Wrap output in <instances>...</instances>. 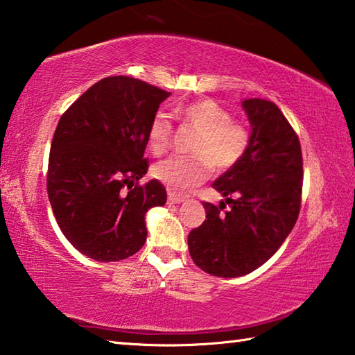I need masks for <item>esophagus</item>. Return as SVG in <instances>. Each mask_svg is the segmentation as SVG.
I'll use <instances>...</instances> for the list:
<instances>
[{
    "mask_svg": "<svg viewBox=\"0 0 355 355\" xmlns=\"http://www.w3.org/2000/svg\"><path fill=\"white\" fill-rule=\"evenodd\" d=\"M168 202L170 204H182L184 202V198H179L176 195H173V193H170V195H168Z\"/></svg>",
    "mask_w": 355,
    "mask_h": 355,
    "instance_id": "1",
    "label": "esophagus"
}]
</instances>
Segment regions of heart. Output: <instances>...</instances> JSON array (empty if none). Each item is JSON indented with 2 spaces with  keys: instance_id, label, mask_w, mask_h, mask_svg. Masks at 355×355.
Here are the masks:
<instances>
[{
  "instance_id": "obj_1",
  "label": "heart",
  "mask_w": 355,
  "mask_h": 355,
  "mask_svg": "<svg viewBox=\"0 0 355 355\" xmlns=\"http://www.w3.org/2000/svg\"><path fill=\"white\" fill-rule=\"evenodd\" d=\"M178 116L198 131L190 157H170L153 168L173 195L184 196L210 176L211 166L227 171L241 162L250 146V131L244 123L232 120L224 106L211 98H198L178 108ZM171 123L164 114L153 117L146 132L153 155H162L171 144Z\"/></svg>"
}]
</instances>
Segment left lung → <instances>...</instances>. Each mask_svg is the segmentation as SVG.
I'll list each match as a JSON object with an SVG mask.
<instances>
[{"mask_svg":"<svg viewBox=\"0 0 355 355\" xmlns=\"http://www.w3.org/2000/svg\"><path fill=\"white\" fill-rule=\"evenodd\" d=\"M252 125L250 146L233 168L213 182L231 209L204 202L205 220L189 235L195 264L215 277L236 278L258 269L297 223L303 156L297 132L278 106L263 98L243 102Z\"/></svg>","mask_w":355,"mask_h":355,"instance_id":"1","label":"left lung"}]
</instances>
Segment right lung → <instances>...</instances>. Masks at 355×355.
I'll return each mask as SVG.
<instances>
[{"instance_id": "right-lung-1", "label": "right lung", "mask_w": 355, "mask_h": 355, "mask_svg": "<svg viewBox=\"0 0 355 355\" xmlns=\"http://www.w3.org/2000/svg\"><path fill=\"white\" fill-rule=\"evenodd\" d=\"M170 92L142 80L102 78L80 96L53 132L48 196L60 230L96 261H120L146 241L145 215L166 202L157 179L139 185L148 171L146 132Z\"/></svg>"}]
</instances>
